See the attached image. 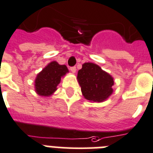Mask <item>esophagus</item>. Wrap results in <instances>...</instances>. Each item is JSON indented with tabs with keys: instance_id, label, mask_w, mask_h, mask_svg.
<instances>
[{
	"instance_id": "34e87169",
	"label": "esophagus",
	"mask_w": 153,
	"mask_h": 153,
	"mask_svg": "<svg viewBox=\"0 0 153 153\" xmlns=\"http://www.w3.org/2000/svg\"><path fill=\"white\" fill-rule=\"evenodd\" d=\"M70 70H71L72 73H76V69L75 66H72V67L70 68Z\"/></svg>"
}]
</instances>
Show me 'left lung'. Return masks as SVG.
Instances as JSON below:
<instances>
[{"instance_id": "8db88e82", "label": "left lung", "mask_w": 153, "mask_h": 153, "mask_svg": "<svg viewBox=\"0 0 153 153\" xmlns=\"http://www.w3.org/2000/svg\"><path fill=\"white\" fill-rule=\"evenodd\" d=\"M77 79L83 97L93 102H101L113 92L111 76L92 62L83 64L78 71Z\"/></svg>"}]
</instances>
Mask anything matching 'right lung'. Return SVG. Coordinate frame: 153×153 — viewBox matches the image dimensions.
Wrapping results in <instances>:
<instances>
[{
	"label": "right lung",
	"instance_id": "obj_1",
	"mask_svg": "<svg viewBox=\"0 0 153 153\" xmlns=\"http://www.w3.org/2000/svg\"><path fill=\"white\" fill-rule=\"evenodd\" d=\"M68 69L65 65H59L56 61L50 62L36 79V91L41 96H49L56 91L61 77L67 73Z\"/></svg>",
	"mask_w": 153,
	"mask_h": 153
}]
</instances>
